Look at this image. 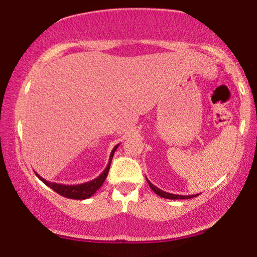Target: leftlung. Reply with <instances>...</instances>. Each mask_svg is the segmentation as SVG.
<instances>
[{
    "instance_id": "left-lung-1",
    "label": "left lung",
    "mask_w": 257,
    "mask_h": 257,
    "mask_svg": "<svg viewBox=\"0 0 257 257\" xmlns=\"http://www.w3.org/2000/svg\"><path fill=\"white\" fill-rule=\"evenodd\" d=\"M148 184H149V186L151 187V190H153L154 192L157 194V196H160L162 198H166V199H190V198H194V197L198 196V194H194V196H179V194L168 193V192H164V191H162L161 189H158L157 186L153 185V184H151L149 180H148Z\"/></svg>"
}]
</instances>
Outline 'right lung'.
I'll use <instances>...</instances> for the list:
<instances>
[{"instance_id": "obj_1", "label": "right lung", "mask_w": 257, "mask_h": 257, "mask_svg": "<svg viewBox=\"0 0 257 257\" xmlns=\"http://www.w3.org/2000/svg\"><path fill=\"white\" fill-rule=\"evenodd\" d=\"M117 147H118V144H117V146H115L114 149L111 150L110 156H109V161H108V164L106 166V169L103 170L102 173H101L99 177H96L95 179L91 180V182H87V183H84V184H78V185H65V184L51 183V182H49V180H46V179L43 178V177L39 176L37 172H35V173H36V176H37L38 178L45 184V185H48L50 189L56 191V192L59 193L60 196L66 197V198H68V199H77V200L88 199L89 197H92L93 194L100 189L101 185H102L103 182H104V179L107 178L108 171H109V168H110L111 160H113L114 153H115V150L117 149Z\"/></svg>"}]
</instances>
